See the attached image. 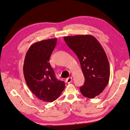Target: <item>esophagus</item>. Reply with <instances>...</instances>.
I'll list each match as a JSON object with an SVG mask.
<instances>
[{"mask_svg": "<svg viewBox=\"0 0 130 130\" xmlns=\"http://www.w3.org/2000/svg\"><path fill=\"white\" fill-rule=\"evenodd\" d=\"M66 82L67 83V84H70L72 82V78L71 77H69L68 78H67L66 79Z\"/></svg>", "mask_w": 130, "mask_h": 130, "instance_id": "1", "label": "esophagus"}]
</instances>
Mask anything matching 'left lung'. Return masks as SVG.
Instances as JSON below:
<instances>
[{
	"instance_id": "8db88e82",
	"label": "left lung",
	"mask_w": 130,
	"mask_h": 130,
	"mask_svg": "<svg viewBox=\"0 0 130 130\" xmlns=\"http://www.w3.org/2000/svg\"><path fill=\"white\" fill-rule=\"evenodd\" d=\"M63 38L80 61L85 79L84 85L80 88L81 93L86 98H94L104 90L110 78L109 62L103 48L92 35Z\"/></svg>"
}]
</instances>
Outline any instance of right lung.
Listing matches in <instances>:
<instances>
[{
    "instance_id": "1",
    "label": "right lung",
    "mask_w": 130,
    "mask_h": 130,
    "mask_svg": "<svg viewBox=\"0 0 130 130\" xmlns=\"http://www.w3.org/2000/svg\"><path fill=\"white\" fill-rule=\"evenodd\" d=\"M57 41V38H51L32 44L23 65L24 76L29 89L36 98L45 102L57 99L65 88V82L56 78L49 62Z\"/></svg>"
}]
</instances>
